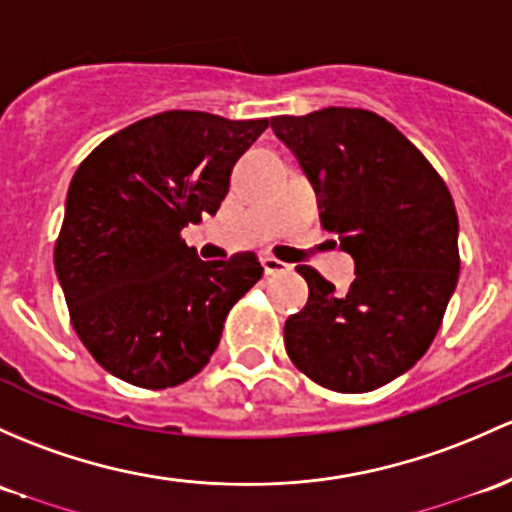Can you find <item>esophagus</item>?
<instances>
[{
    "label": "esophagus",
    "mask_w": 512,
    "mask_h": 512,
    "mask_svg": "<svg viewBox=\"0 0 512 512\" xmlns=\"http://www.w3.org/2000/svg\"><path fill=\"white\" fill-rule=\"evenodd\" d=\"M262 267H265V274H270V277H277V274L289 272V265H287V262L277 260V257H272V255H265V257H262Z\"/></svg>",
    "instance_id": "1"
}]
</instances>
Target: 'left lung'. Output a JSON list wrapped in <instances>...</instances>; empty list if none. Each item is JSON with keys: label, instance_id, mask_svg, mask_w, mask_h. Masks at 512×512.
<instances>
[{"label": "left lung", "instance_id": "obj_1", "mask_svg": "<svg viewBox=\"0 0 512 512\" xmlns=\"http://www.w3.org/2000/svg\"><path fill=\"white\" fill-rule=\"evenodd\" d=\"M272 129L314 186L321 225L355 260L346 294L299 267L309 301L284 324L289 358L328 390L383 387L427 353L459 282L449 188L400 129L370 110L282 115Z\"/></svg>", "mask_w": 512, "mask_h": 512}]
</instances>
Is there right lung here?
Returning <instances> with one entry per match:
<instances>
[{
	"label": "right lung",
	"mask_w": 512,
	"mask_h": 512,
	"mask_svg": "<svg viewBox=\"0 0 512 512\" xmlns=\"http://www.w3.org/2000/svg\"><path fill=\"white\" fill-rule=\"evenodd\" d=\"M267 125L159 112L107 137L78 166L53 262L75 333L115 378L147 390L186 383L262 277L252 252L203 262L181 230L215 215L235 161Z\"/></svg>",
	"instance_id": "obj_1"
}]
</instances>
